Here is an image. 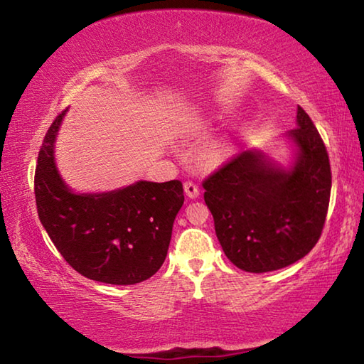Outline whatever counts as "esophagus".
Returning <instances> with one entry per match:
<instances>
[{
    "mask_svg": "<svg viewBox=\"0 0 364 364\" xmlns=\"http://www.w3.org/2000/svg\"><path fill=\"white\" fill-rule=\"evenodd\" d=\"M184 193H186L189 199H197V197H199V194H200V191H199V186H197L196 183L186 181V183H184Z\"/></svg>",
    "mask_w": 364,
    "mask_h": 364,
    "instance_id": "esophagus-1",
    "label": "esophagus"
}]
</instances>
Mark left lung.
Returning <instances> with one entry per match:
<instances>
[{
	"instance_id": "left-lung-1",
	"label": "left lung",
	"mask_w": 364,
	"mask_h": 364,
	"mask_svg": "<svg viewBox=\"0 0 364 364\" xmlns=\"http://www.w3.org/2000/svg\"><path fill=\"white\" fill-rule=\"evenodd\" d=\"M287 165L247 149L204 181V199L225 255L249 273L286 268L321 236L331 196V165L321 136L297 107V128L284 136Z\"/></svg>"
}]
</instances>
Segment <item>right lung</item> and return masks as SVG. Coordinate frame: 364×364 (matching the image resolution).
Returning <instances> with one entry per match:
<instances>
[{
    "mask_svg": "<svg viewBox=\"0 0 364 364\" xmlns=\"http://www.w3.org/2000/svg\"><path fill=\"white\" fill-rule=\"evenodd\" d=\"M60 114L43 141L35 171L41 225L70 267L85 278L128 286L149 279L167 257L183 184L136 181L106 193H75L54 160Z\"/></svg>",
    "mask_w": 364,
    "mask_h": 364,
    "instance_id": "obj_1",
    "label": "right lung"
}]
</instances>
